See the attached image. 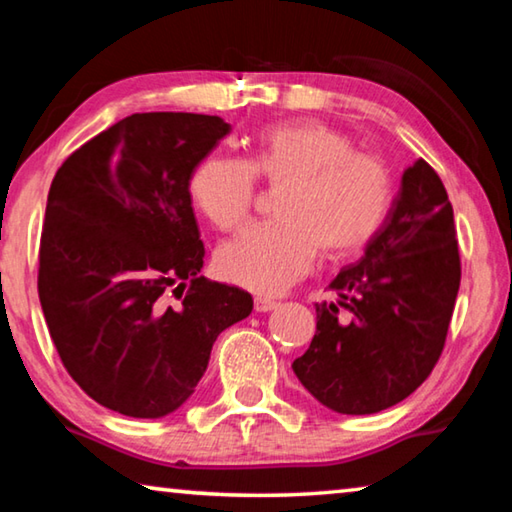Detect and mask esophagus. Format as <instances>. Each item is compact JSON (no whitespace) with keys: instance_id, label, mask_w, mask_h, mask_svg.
<instances>
[{"instance_id":"esophagus-1","label":"esophagus","mask_w":512,"mask_h":512,"mask_svg":"<svg viewBox=\"0 0 512 512\" xmlns=\"http://www.w3.org/2000/svg\"><path fill=\"white\" fill-rule=\"evenodd\" d=\"M275 307H277V302L271 300V298H262V296L255 298V309L257 311H271Z\"/></svg>"}]
</instances>
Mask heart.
Returning a JSON list of instances; mask_svg holds the SVG:
<instances>
[{"mask_svg": "<svg viewBox=\"0 0 512 512\" xmlns=\"http://www.w3.org/2000/svg\"><path fill=\"white\" fill-rule=\"evenodd\" d=\"M257 176L284 185L277 219L257 223L219 248L225 280L257 293H277L325 255L359 250L377 235L393 203V180L384 162L357 153L334 128L284 124L259 135L250 162L207 155L189 178V194L219 230H237L257 196Z\"/></svg>", "mask_w": 512, "mask_h": 512, "instance_id": "heart-1", "label": "heart"}]
</instances>
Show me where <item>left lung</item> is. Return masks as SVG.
<instances>
[{
  "instance_id": "1",
  "label": "left lung",
  "mask_w": 512,
  "mask_h": 512,
  "mask_svg": "<svg viewBox=\"0 0 512 512\" xmlns=\"http://www.w3.org/2000/svg\"><path fill=\"white\" fill-rule=\"evenodd\" d=\"M458 287L452 203L438 173L418 160L366 253L329 284L336 300L316 305V334L291 368L327 409L384 411L431 375Z\"/></svg>"
}]
</instances>
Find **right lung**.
Listing matches in <instances>:
<instances>
[{"label":"right lung","mask_w":512,"mask_h":512,"mask_svg":"<svg viewBox=\"0 0 512 512\" xmlns=\"http://www.w3.org/2000/svg\"><path fill=\"white\" fill-rule=\"evenodd\" d=\"M230 133L221 117L137 112L76 149L49 187L38 296L58 357L94 402L162 418L194 393L225 327L253 296L198 275L189 194Z\"/></svg>","instance_id":"add662e5"}]
</instances>
